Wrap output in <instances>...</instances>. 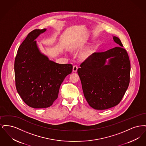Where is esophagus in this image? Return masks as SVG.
<instances>
[{
    "mask_svg": "<svg viewBox=\"0 0 146 146\" xmlns=\"http://www.w3.org/2000/svg\"><path fill=\"white\" fill-rule=\"evenodd\" d=\"M78 70V67L77 66H74L73 67V72H76Z\"/></svg>",
    "mask_w": 146,
    "mask_h": 146,
    "instance_id": "esophagus-1",
    "label": "esophagus"
}]
</instances>
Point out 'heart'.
<instances>
[{
    "mask_svg": "<svg viewBox=\"0 0 146 146\" xmlns=\"http://www.w3.org/2000/svg\"><path fill=\"white\" fill-rule=\"evenodd\" d=\"M92 52V50L91 48H88V49L85 50L81 54L80 56V57L82 60H86L90 57L91 54Z\"/></svg>",
    "mask_w": 146,
    "mask_h": 146,
    "instance_id": "obj_1",
    "label": "heart"
}]
</instances>
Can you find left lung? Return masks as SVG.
I'll return each instance as SVG.
<instances>
[{"label": "left lung", "mask_w": 146, "mask_h": 146, "mask_svg": "<svg viewBox=\"0 0 146 146\" xmlns=\"http://www.w3.org/2000/svg\"><path fill=\"white\" fill-rule=\"evenodd\" d=\"M119 46L95 52L78 68L84 95L91 107L104 110L117 106L128 88L130 62L128 54L118 37L113 36ZM110 58L108 65L106 60Z\"/></svg>", "instance_id": "left-lung-1"}]
</instances>
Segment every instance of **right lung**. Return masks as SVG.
Returning <instances> with one entry per match:
<instances>
[{
  "label": "right lung",
  "instance_id": "1",
  "mask_svg": "<svg viewBox=\"0 0 146 146\" xmlns=\"http://www.w3.org/2000/svg\"><path fill=\"white\" fill-rule=\"evenodd\" d=\"M46 30L31 32L19 46L15 60L16 89L24 102L34 108L53 104L63 80L73 69L71 64L57 63L40 52L35 39Z\"/></svg>",
  "mask_w": 146,
  "mask_h": 146
}]
</instances>
